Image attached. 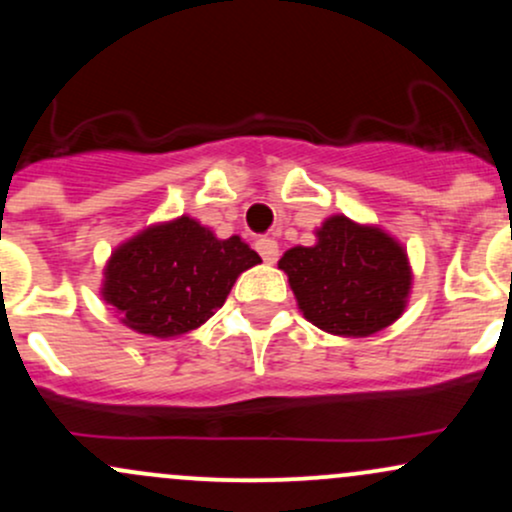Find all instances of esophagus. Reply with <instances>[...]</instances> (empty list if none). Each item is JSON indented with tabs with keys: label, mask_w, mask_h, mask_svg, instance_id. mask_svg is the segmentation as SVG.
Here are the masks:
<instances>
[{
	"label": "esophagus",
	"mask_w": 512,
	"mask_h": 512,
	"mask_svg": "<svg viewBox=\"0 0 512 512\" xmlns=\"http://www.w3.org/2000/svg\"><path fill=\"white\" fill-rule=\"evenodd\" d=\"M255 248L262 255V260L269 262V264H274L276 257H279V243H276V240L269 238V236L257 238L255 240Z\"/></svg>",
	"instance_id": "34e87169"
}]
</instances>
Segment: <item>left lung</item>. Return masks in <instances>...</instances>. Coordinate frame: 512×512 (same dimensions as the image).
<instances>
[{
  "mask_svg": "<svg viewBox=\"0 0 512 512\" xmlns=\"http://www.w3.org/2000/svg\"><path fill=\"white\" fill-rule=\"evenodd\" d=\"M298 310L334 337H370L407 310L414 269L407 248L378 223L344 214L315 228V245H293L279 260Z\"/></svg>",
  "mask_w": 512,
  "mask_h": 512,
  "instance_id": "left-lung-1",
  "label": "left lung"
}]
</instances>
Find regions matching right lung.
Wrapping results in <instances>:
<instances>
[{
    "label": "right lung",
    "mask_w": 512,
    "mask_h": 512,
    "mask_svg": "<svg viewBox=\"0 0 512 512\" xmlns=\"http://www.w3.org/2000/svg\"><path fill=\"white\" fill-rule=\"evenodd\" d=\"M260 255L240 236L219 238L182 214L122 240L105 260L101 298L129 330L173 339L197 330L226 303Z\"/></svg>",
    "instance_id": "add662e5"
}]
</instances>
